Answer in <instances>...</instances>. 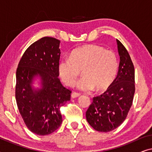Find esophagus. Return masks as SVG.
<instances>
[{"mask_svg":"<svg viewBox=\"0 0 152 152\" xmlns=\"http://www.w3.org/2000/svg\"><path fill=\"white\" fill-rule=\"evenodd\" d=\"M80 96V94L78 93H76V92H72V94H71V97L72 98H76V97H78Z\"/></svg>","mask_w":152,"mask_h":152,"instance_id":"esophagus-1","label":"esophagus"}]
</instances>
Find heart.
<instances>
[{
    "label": "heart",
    "instance_id": "1",
    "mask_svg": "<svg viewBox=\"0 0 152 152\" xmlns=\"http://www.w3.org/2000/svg\"><path fill=\"white\" fill-rule=\"evenodd\" d=\"M117 56L98 45H83L74 49L69 57L58 63L60 79L68 86H74L81 70L84 77L77 83L81 91H88L95 88L97 92L109 88L118 73Z\"/></svg>",
    "mask_w": 152,
    "mask_h": 152
}]
</instances>
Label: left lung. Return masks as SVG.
<instances>
[{
  "instance_id": "left-lung-1",
  "label": "left lung",
  "mask_w": 152,
  "mask_h": 152,
  "mask_svg": "<svg viewBox=\"0 0 152 152\" xmlns=\"http://www.w3.org/2000/svg\"><path fill=\"white\" fill-rule=\"evenodd\" d=\"M120 64L118 75L103 94L93 98L86 112L87 122L95 130L109 132L126 119L135 93V70L125 47L117 39Z\"/></svg>"
}]
</instances>
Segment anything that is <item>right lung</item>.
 <instances>
[{
    "instance_id": "obj_1",
    "label": "right lung",
    "mask_w": 152,
    "mask_h": 152,
    "mask_svg": "<svg viewBox=\"0 0 152 152\" xmlns=\"http://www.w3.org/2000/svg\"><path fill=\"white\" fill-rule=\"evenodd\" d=\"M60 41L45 37L29 46L16 70L15 96L18 111L29 129L39 136L50 134L62 122L60 108L70 99V91L61 84L57 71ZM41 80L40 89L32 86Z\"/></svg>"
}]
</instances>
